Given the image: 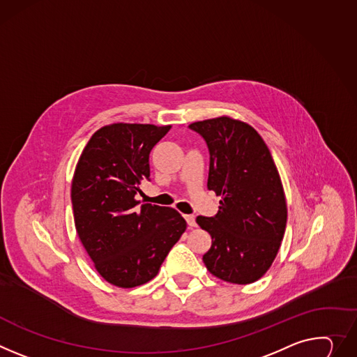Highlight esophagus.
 I'll return each mask as SVG.
<instances>
[{"instance_id":"34e87169","label":"esophagus","mask_w":357,"mask_h":357,"mask_svg":"<svg viewBox=\"0 0 357 357\" xmlns=\"http://www.w3.org/2000/svg\"><path fill=\"white\" fill-rule=\"evenodd\" d=\"M185 219H186V222H188V225L190 226V228H195V226H197L195 216H193V215H186V216H185Z\"/></svg>"}]
</instances>
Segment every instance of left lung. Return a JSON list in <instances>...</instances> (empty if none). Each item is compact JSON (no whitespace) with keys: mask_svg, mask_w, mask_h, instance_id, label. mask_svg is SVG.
Returning <instances> with one entry per match:
<instances>
[{"mask_svg":"<svg viewBox=\"0 0 357 357\" xmlns=\"http://www.w3.org/2000/svg\"><path fill=\"white\" fill-rule=\"evenodd\" d=\"M189 128L208 145V189L222 197L215 216L197 218L212 236L204 264L225 282L252 283L275 261L287 220L271 151L250 125L228 116L193 122Z\"/></svg>","mask_w":357,"mask_h":357,"instance_id":"obj_1","label":"left lung"}]
</instances>
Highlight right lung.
I'll use <instances>...</instances> for the list:
<instances>
[{
    "mask_svg": "<svg viewBox=\"0 0 357 357\" xmlns=\"http://www.w3.org/2000/svg\"><path fill=\"white\" fill-rule=\"evenodd\" d=\"M171 126L114 123L84 148L73 179L77 234L111 284L135 287L153 279L186 220L172 208L144 204L135 195L149 181V153Z\"/></svg>",
    "mask_w": 357,
    "mask_h": 357,
    "instance_id": "add662e5",
    "label": "right lung"
}]
</instances>
